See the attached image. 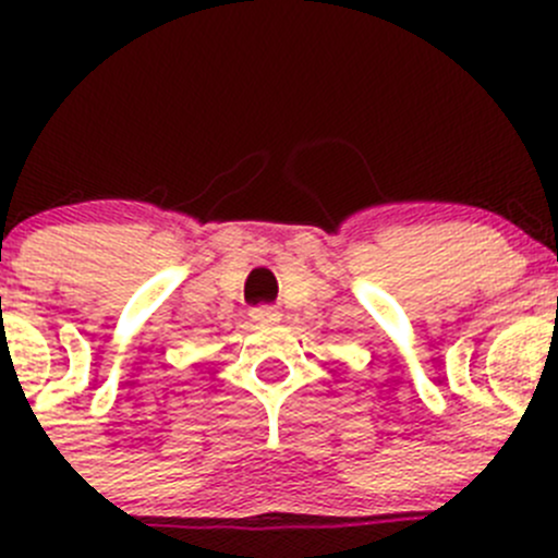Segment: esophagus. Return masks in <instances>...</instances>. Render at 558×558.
Segmentation results:
<instances>
[{
  "label": "esophagus",
  "instance_id": "34e87169",
  "mask_svg": "<svg viewBox=\"0 0 558 558\" xmlns=\"http://www.w3.org/2000/svg\"><path fill=\"white\" fill-rule=\"evenodd\" d=\"M251 318L256 320V324H278L280 313H278V307L258 305V307H253V311H251Z\"/></svg>",
  "mask_w": 558,
  "mask_h": 558
}]
</instances>
